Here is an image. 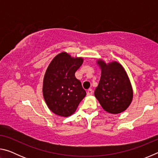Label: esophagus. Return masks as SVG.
<instances>
[{"mask_svg": "<svg viewBox=\"0 0 158 158\" xmlns=\"http://www.w3.org/2000/svg\"><path fill=\"white\" fill-rule=\"evenodd\" d=\"M87 95H93V90L91 89H89V90H87Z\"/></svg>", "mask_w": 158, "mask_h": 158, "instance_id": "1", "label": "esophagus"}]
</instances>
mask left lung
I'll return each mask as SVG.
<instances>
[{"instance_id": "8db88e82", "label": "left lung", "mask_w": 158, "mask_h": 158, "mask_svg": "<svg viewBox=\"0 0 158 158\" xmlns=\"http://www.w3.org/2000/svg\"><path fill=\"white\" fill-rule=\"evenodd\" d=\"M97 63L101 69V77L95 90V98L106 111L121 113L126 110L133 98V90L126 71L116 61L106 64L99 59Z\"/></svg>"}]
</instances>
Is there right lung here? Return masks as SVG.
<instances>
[{
	"instance_id": "obj_1",
	"label": "right lung",
	"mask_w": 158,
	"mask_h": 158,
	"mask_svg": "<svg viewBox=\"0 0 158 158\" xmlns=\"http://www.w3.org/2000/svg\"><path fill=\"white\" fill-rule=\"evenodd\" d=\"M83 61L81 57L74 58L62 52L56 56L48 66L42 92L47 106L58 116H71L86 95L81 81L75 77Z\"/></svg>"
}]
</instances>
